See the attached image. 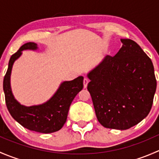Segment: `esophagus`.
<instances>
[{"mask_svg": "<svg viewBox=\"0 0 159 159\" xmlns=\"http://www.w3.org/2000/svg\"><path fill=\"white\" fill-rule=\"evenodd\" d=\"M89 82V78H84V81H83V83H84V89H85V88H87Z\"/></svg>", "mask_w": 159, "mask_h": 159, "instance_id": "1", "label": "esophagus"}]
</instances>
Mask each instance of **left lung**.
<instances>
[{
    "label": "left lung",
    "instance_id": "1",
    "mask_svg": "<svg viewBox=\"0 0 159 159\" xmlns=\"http://www.w3.org/2000/svg\"><path fill=\"white\" fill-rule=\"evenodd\" d=\"M114 57L107 55L88 75L98 120L108 129L126 130L139 124L152 108L157 82L152 60L131 39Z\"/></svg>",
    "mask_w": 159,
    "mask_h": 159
}]
</instances>
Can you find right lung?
<instances>
[{"label":"right lung","instance_id":"obj_1","mask_svg":"<svg viewBox=\"0 0 159 159\" xmlns=\"http://www.w3.org/2000/svg\"><path fill=\"white\" fill-rule=\"evenodd\" d=\"M38 49L37 44L28 42L22 45L11 57L3 82L7 108L14 120L25 129L37 132L52 133L59 131L66 122L72 101L83 89L82 76L61 83L55 94L47 102L39 105L26 107L14 98L11 89V73L14 62L21 55L24 50Z\"/></svg>","mask_w":159,"mask_h":159}]
</instances>
